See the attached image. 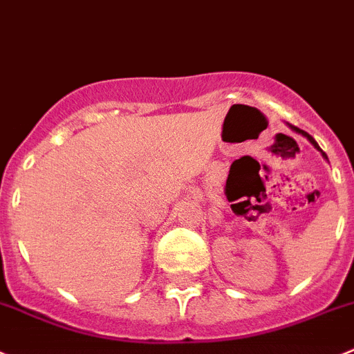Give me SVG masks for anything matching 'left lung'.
Listing matches in <instances>:
<instances>
[{"mask_svg":"<svg viewBox=\"0 0 354 354\" xmlns=\"http://www.w3.org/2000/svg\"><path fill=\"white\" fill-rule=\"evenodd\" d=\"M290 127H292V129H293V131H295V132H299V134H302V136H304V138H307V140L311 141V145H313V147H315V148H316V150H319V151H322V155H323V157H325V158H326V160H328V157H326V153H325V151H323V150H322V148H319V145H318V143H316V141H315V138H313V136H311V134H307V132H306V131H302V129H299V127H293V125H290Z\"/></svg>","mask_w":354,"mask_h":354,"instance_id":"obj_1","label":"left lung"}]
</instances>
